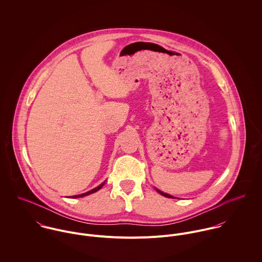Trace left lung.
Returning <instances> with one entry per match:
<instances>
[{"label": "left lung", "mask_w": 262, "mask_h": 262, "mask_svg": "<svg viewBox=\"0 0 262 262\" xmlns=\"http://www.w3.org/2000/svg\"><path fill=\"white\" fill-rule=\"evenodd\" d=\"M156 190H157V192H159L161 195H163V196H166V198H171V199H176L174 196H172V195H170V194H168V193H165V192H163V191H161V190H159V189H157V188H155Z\"/></svg>", "instance_id": "left-lung-1"}]
</instances>
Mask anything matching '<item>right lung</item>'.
Instances as JSON below:
<instances>
[{
  "mask_svg": "<svg viewBox=\"0 0 262 262\" xmlns=\"http://www.w3.org/2000/svg\"><path fill=\"white\" fill-rule=\"evenodd\" d=\"M105 183L106 182H104L103 184H101L99 187H95V188H93V189H91V190H89V191H86V192H84V193H81V194H76V195H73L72 198H81V196H85V195H89V194H91V193H93V192H96V191H98L99 189H101L102 187L105 185Z\"/></svg>",
  "mask_w": 262,
  "mask_h": 262,
  "instance_id": "obj_1",
  "label": "right lung"
}]
</instances>
